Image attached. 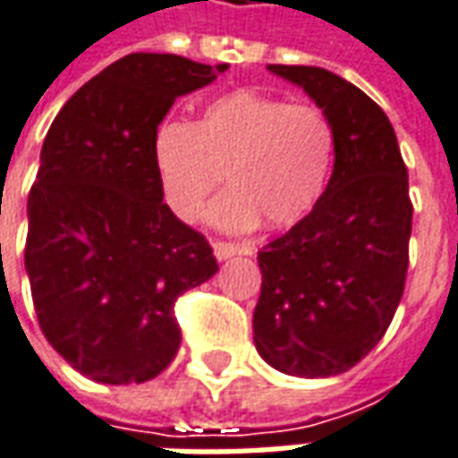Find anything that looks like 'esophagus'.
<instances>
[{
    "mask_svg": "<svg viewBox=\"0 0 458 458\" xmlns=\"http://www.w3.org/2000/svg\"><path fill=\"white\" fill-rule=\"evenodd\" d=\"M213 255L218 260H228L233 255H240V248L235 242H223V240H213Z\"/></svg>",
    "mask_w": 458,
    "mask_h": 458,
    "instance_id": "esophagus-1",
    "label": "esophagus"
}]
</instances>
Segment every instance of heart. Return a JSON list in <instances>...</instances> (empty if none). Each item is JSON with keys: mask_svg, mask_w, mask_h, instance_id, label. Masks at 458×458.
Here are the masks:
<instances>
[{"mask_svg": "<svg viewBox=\"0 0 458 458\" xmlns=\"http://www.w3.org/2000/svg\"><path fill=\"white\" fill-rule=\"evenodd\" d=\"M337 156L335 129L310 104L238 89L208 101L193 123L153 131V171L181 220H193L225 175L228 191L208 218L225 230H273L307 218L327 191Z\"/></svg>", "mask_w": 458, "mask_h": 458, "instance_id": "heart-1", "label": "heart"}]
</instances>
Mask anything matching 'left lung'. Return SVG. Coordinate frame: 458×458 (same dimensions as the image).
Listing matches in <instances>:
<instances>
[{"label": "left lung", "instance_id": "1", "mask_svg": "<svg viewBox=\"0 0 458 458\" xmlns=\"http://www.w3.org/2000/svg\"><path fill=\"white\" fill-rule=\"evenodd\" d=\"M267 69L325 111L337 156L318 208L258 252L252 340L277 372L335 377L385 337L404 293L414 213L407 165L389 118L362 89L319 66Z\"/></svg>", "mask_w": 458, "mask_h": 458}]
</instances>
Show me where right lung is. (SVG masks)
<instances>
[{"instance_id": "obj_1", "label": "right lung", "mask_w": 458, "mask_h": 458, "mask_svg": "<svg viewBox=\"0 0 458 458\" xmlns=\"http://www.w3.org/2000/svg\"><path fill=\"white\" fill-rule=\"evenodd\" d=\"M228 69L129 54L64 104L29 191L31 300L54 350L104 385H140L181 347L175 300L218 273L213 248L163 203L151 139L178 96Z\"/></svg>"}]
</instances>
